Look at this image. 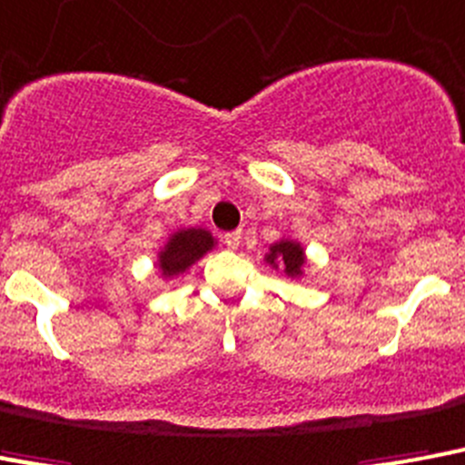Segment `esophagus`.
I'll use <instances>...</instances> for the list:
<instances>
[{"mask_svg":"<svg viewBox=\"0 0 465 465\" xmlns=\"http://www.w3.org/2000/svg\"><path fill=\"white\" fill-rule=\"evenodd\" d=\"M222 239H224L226 248H239V243H241V232H229V233H224Z\"/></svg>","mask_w":465,"mask_h":465,"instance_id":"1","label":"esophagus"}]
</instances>
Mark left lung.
Masks as SVG:
<instances>
[{
    "label": "left lung",
    "instance_id": "obj_1",
    "mask_svg": "<svg viewBox=\"0 0 465 465\" xmlns=\"http://www.w3.org/2000/svg\"><path fill=\"white\" fill-rule=\"evenodd\" d=\"M282 262L286 270V274L298 277L301 274V267H303V248L293 241H279L270 248V255H267V262Z\"/></svg>",
    "mask_w": 465,
    "mask_h": 465
}]
</instances>
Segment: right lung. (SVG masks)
I'll use <instances>...</instances> for the list:
<instances>
[{
    "mask_svg": "<svg viewBox=\"0 0 465 465\" xmlns=\"http://www.w3.org/2000/svg\"><path fill=\"white\" fill-rule=\"evenodd\" d=\"M214 245V239L203 229H188V232L173 233L167 248L160 252V267L164 277L186 272L195 260L203 258Z\"/></svg>",
    "mask_w": 465,
    "mask_h": 465,
    "instance_id": "add662e5",
    "label": "right lung"
}]
</instances>
